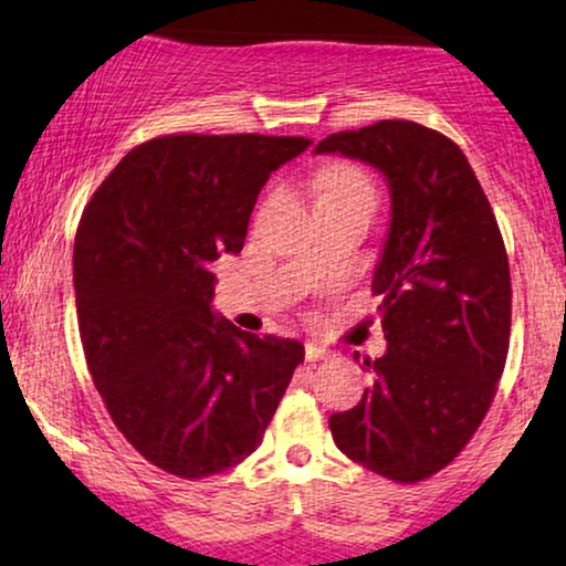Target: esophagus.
<instances>
[{
    "label": "esophagus",
    "instance_id": "1",
    "mask_svg": "<svg viewBox=\"0 0 566 566\" xmlns=\"http://www.w3.org/2000/svg\"><path fill=\"white\" fill-rule=\"evenodd\" d=\"M305 357H307V363L326 360V357H328V349H326V347H321V345H313V342H307V345H305Z\"/></svg>",
    "mask_w": 566,
    "mask_h": 566
}]
</instances>
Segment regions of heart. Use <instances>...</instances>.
<instances>
[{
  "instance_id": "obj_1",
  "label": "heart",
  "mask_w": 566,
  "mask_h": 566,
  "mask_svg": "<svg viewBox=\"0 0 566 566\" xmlns=\"http://www.w3.org/2000/svg\"><path fill=\"white\" fill-rule=\"evenodd\" d=\"M321 200H368L374 203L376 190L370 177L355 164H332L318 171Z\"/></svg>"
}]
</instances>
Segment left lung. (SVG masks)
<instances>
[{
    "instance_id": "1",
    "label": "left lung",
    "mask_w": 566,
    "mask_h": 566,
    "mask_svg": "<svg viewBox=\"0 0 566 566\" xmlns=\"http://www.w3.org/2000/svg\"><path fill=\"white\" fill-rule=\"evenodd\" d=\"M316 154L370 164L391 196L370 282L386 353L363 360L374 381L328 428L370 473L418 483L462 452L496 395L512 324L502 232L460 146L431 127L381 119L328 135Z\"/></svg>"
}]
</instances>
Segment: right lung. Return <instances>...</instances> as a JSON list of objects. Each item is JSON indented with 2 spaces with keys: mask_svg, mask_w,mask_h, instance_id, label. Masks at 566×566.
<instances>
[{
  "mask_svg": "<svg viewBox=\"0 0 566 566\" xmlns=\"http://www.w3.org/2000/svg\"><path fill=\"white\" fill-rule=\"evenodd\" d=\"M311 146L276 135H164L133 148L85 206L73 282L88 370L114 426L177 478L259 449L305 349L211 307V263L240 253L271 171Z\"/></svg>",
  "mask_w": 566,
  "mask_h": 566,
  "instance_id": "add662e5",
  "label": "right lung"
}]
</instances>
